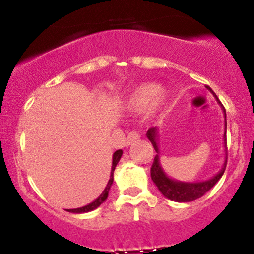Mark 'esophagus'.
Returning <instances> with one entry per match:
<instances>
[{"label": "esophagus", "mask_w": 254, "mask_h": 254, "mask_svg": "<svg viewBox=\"0 0 254 254\" xmlns=\"http://www.w3.org/2000/svg\"><path fill=\"white\" fill-rule=\"evenodd\" d=\"M139 137H141V135H139L138 131H135V130L131 131V132H129V135H127V144H130V143H132L133 141H137Z\"/></svg>", "instance_id": "34e87169"}]
</instances>
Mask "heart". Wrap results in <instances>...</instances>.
<instances>
[{"label": "heart", "instance_id": "obj_1", "mask_svg": "<svg viewBox=\"0 0 254 254\" xmlns=\"http://www.w3.org/2000/svg\"><path fill=\"white\" fill-rule=\"evenodd\" d=\"M168 95L165 89H159L156 84L145 83L133 89L127 98V107L135 112L149 110V115L156 116L165 109Z\"/></svg>", "mask_w": 254, "mask_h": 254}]
</instances>
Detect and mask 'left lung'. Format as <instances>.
Here are the masks:
<instances>
[{
  "instance_id": "1",
  "label": "left lung",
  "mask_w": 254,
  "mask_h": 254,
  "mask_svg": "<svg viewBox=\"0 0 254 254\" xmlns=\"http://www.w3.org/2000/svg\"><path fill=\"white\" fill-rule=\"evenodd\" d=\"M210 92L212 93V89L210 87H206ZM218 104H221V101L218 100V98L215 95ZM222 106V105H221ZM222 110L224 112V117H226V110L222 106ZM226 129H227V122H226ZM147 137L148 139L153 144L154 149L156 151V155L154 157L153 165L150 168V176L151 180L154 184L157 186L160 192L166 198L168 199L174 200V202H192V200H196L198 198L203 197L211 188H214L215 184L221 179V177L223 176L224 170H226L227 165V157L224 160V164L222 170H221L216 176H214L211 179L205 180V182H198V183H183L178 182V180L171 179L170 177H167V174L165 173L162 170L161 165H160V156H159V145H157V129L155 127H150L147 131ZM224 147L227 148V138H226V132H224Z\"/></svg>"
}]
</instances>
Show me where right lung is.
Listing matches in <instances>:
<instances>
[{"label": "right lung", "mask_w": 254, "mask_h": 254, "mask_svg": "<svg viewBox=\"0 0 254 254\" xmlns=\"http://www.w3.org/2000/svg\"><path fill=\"white\" fill-rule=\"evenodd\" d=\"M122 155H123V150H122V149L116 150L115 153H113L112 168H111V176H110L109 183H107L106 188H105V190L103 191V193H101L100 196H99L97 199L94 200V202L89 203L88 205H84V206H82V208H77V209H66V211L74 212V214H82V212H88V211L94 210V209H97L98 206H100L101 204H103L105 200H106L107 196H109V191H110L111 186H112V184H113V172H115L116 166H117L118 161H119V160H121Z\"/></svg>", "instance_id": "add662e5"}]
</instances>
